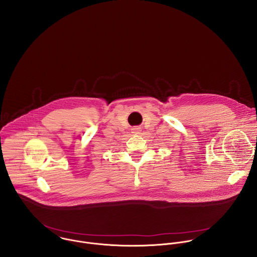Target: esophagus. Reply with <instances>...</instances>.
Listing matches in <instances>:
<instances>
[{"label":"esophagus","instance_id":"obj_1","mask_svg":"<svg viewBox=\"0 0 257 257\" xmlns=\"http://www.w3.org/2000/svg\"><path fill=\"white\" fill-rule=\"evenodd\" d=\"M141 127L140 126H135L134 128H133V134H135V135H139V134H141Z\"/></svg>","mask_w":257,"mask_h":257}]
</instances>
